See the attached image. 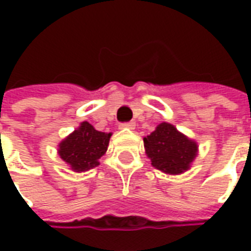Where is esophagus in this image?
Returning a JSON list of instances; mask_svg holds the SVG:
<instances>
[{
  "mask_svg": "<svg viewBox=\"0 0 251 251\" xmlns=\"http://www.w3.org/2000/svg\"><path fill=\"white\" fill-rule=\"evenodd\" d=\"M121 129H130V130H133L134 127H136V122H126V124H122V125L120 126Z\"/></svg>",
  "mask_w": 251,
  "mask_h": 251,
  "instance_id": "1",
  "label": "esophagus"
}]
</instances>
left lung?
<instances>
[{
    "label": "left lung",
    "instance_id": "8db88e82",
    "mask_svg": "<svg viewBox=\"0 0 251 251\" xmlns=\"http://www.w3.org/2000/svg\"><path fill=\"white\" fill-rule=\"evenodd\" d=\"M144 148L153 167L167 175L187 172L199 152L198 142L168 122H161L144 137Z\"/></svg>",
    "mask_w": 251,
    "mask_h": 251
}]
</instances>
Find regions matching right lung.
<instances>
[{
  "instance_id": "right-lung-1",
  "label": "right lung",
  "mask_w": 251,
  "mask_h": 251,
  "mask_svg": "<svg viewBox=\"0 0 251 251\" xmlns=\"http://www.w3.org/2000/svg\"><path fill=\"white\" fill-rule=\"evenodd\" d=\"M111 133L97 130L87 121L80 122L57 145V154L74 172H87L99 165L109 147Z\"/></svg>"
}]
</instances>
